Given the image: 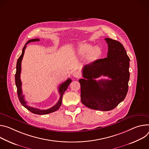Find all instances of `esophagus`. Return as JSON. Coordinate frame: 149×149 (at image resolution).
Returning a JSON list of instances; mask_svg holds the SVG:
<instances>
[{
	"label": "esophagus",
	"mask_w": 149,
	"mask_h": 149,
	"mask_svg": "<svg viewBox=\"0 0 149 149\" xmlns=\"http://www.w3.org/2000/svg\"><path fill=\"white\" fill-rule=\"evenodd\" d=\"M73 76L75 78H79L80 77V73L78 71H76L73 73Z\"/></svg>",
	"instance_id": "34e87169"
}]
</instances>
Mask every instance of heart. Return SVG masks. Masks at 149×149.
<instances>
[{
	"instance_id": "obj_1",
	"label": "heart",
	"mask_w": 149,
	"mask_h": 149,
	"mask_svg": "<svg viewBox=\"0 0 149 149\" xmlns=\"http://www.w3.org/2000/svg\"><path fill=\"white\" fill-rule=\"evenodd\" d=\"M88 52L86 56V60L88 62L91 63L96 60L101 54V49L97 46L92 48V45L89 44H82L77 49V53L83 56Z\"/></svg>"
}]
</instances>
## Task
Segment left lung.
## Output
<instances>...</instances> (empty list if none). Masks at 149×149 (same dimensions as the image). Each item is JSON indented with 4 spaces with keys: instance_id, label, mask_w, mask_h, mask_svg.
I'll list each match as a JSON object with an SVG mask.
<instances>
[{
    "instance_id": "1",
    "label": "left lung",
    "mask_w": 149,
    "mask_h": 149,
    "mask_svg": "<svg viewBox=\"0 0 149 149\" xmlns=\"http://www.w3.org/2000/svg\"><path fill=\"white\" fill-rule=\"evenodd\" d=\"M108 47L107 57L98 59L84 66L80 79V97L89 108L108 111L116 107L125 99L130 79V58L124 46L106 38ZM101 75L110 79H95Z\"/></svg>"
}]
</instances>
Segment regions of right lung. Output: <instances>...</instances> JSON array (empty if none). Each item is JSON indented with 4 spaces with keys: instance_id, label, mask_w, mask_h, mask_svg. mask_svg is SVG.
<instances>
[{
    "instance_id": "obj_1",
    "label": "right lung",
    "mask_w": 149,
    "mask_h": 149,
    "mask_svg": "<svg viewBox=\"0 0 149 149\" xmlns=\"http://www.w3.org/2000/svg\"><path fill=\"white\" fill-rule=\"evenodd\" d=\"M39 41H40V39H38V38L32 39V40L28 41L26 42V43L25 44V45H24V47L22 49V54H21V56L19 57V58L18 59L17 63H16V74H15V84H16V88H17L18 96L19 100L21 104L25 108H26L28 111H29L30 112H31L33 113L38 114V115H45V114L57 111V109H58V108H60V107L61 105L63 95L64 92L67 90L68 86H69L70 84L72 82V80L69 78L59 86L58 92H59L60 95V99H59L58 101L57 102V103L55 105L52 107V108L47 109H40L31 107L30 106H28L26 104L27 102L24 100V96L22 95V88H21L22 83H21V80L20 79V74H21V62H22V58L24 57V52H25V49L26 47V44L29 42H31Z\"/></svg>"
}]
</instances>
